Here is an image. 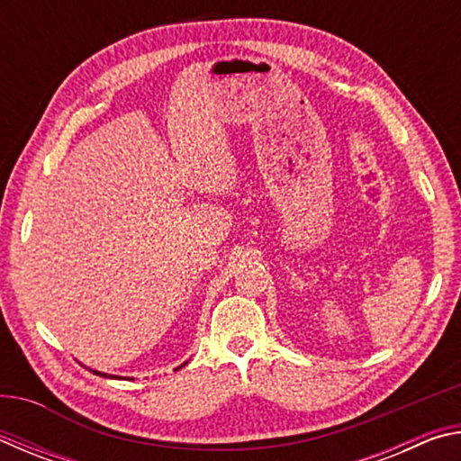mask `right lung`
<instances>
[{
  "mask_svg": "<svg viewBox=\"0 0 461 461\" xmlns=\"http://www.w3.org/2000/svg\"><path fill=\"white\" fill-rule=\"evenodd\" d=\"M185 364H186V362H185ZM185 364H181V366H178V368H183V366H185ZM178 368H176V370H178ZM89 372H93V374H97V376H104V378H120V376H107V374H104V372H97V370H91V368H89ZM128 380H130V378H128ZM131 380H134V378H131Z\"/></svg>",
  "mask_w": 461,
  "mask_h": 461,
  "instance_id": "obj_1",
  "label": "right lung"
}]
</instances>
